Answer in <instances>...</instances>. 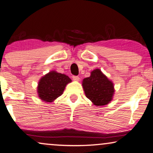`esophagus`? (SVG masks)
<instances>
[{"mask_svg":"<svg viewBox=\"0 0 153 153\" xmlns=\"http://www.w3.org/2000/svg\"><path fill=\"white\" fill-rule=\"evenodd\" d=\"M73 80L75 82H78V81L80 80V78L78 76H73Z\"/></svg>","mask_w":153,"mask_h":153,"instance_id":"1","label":"esophagus"}]
</instances>
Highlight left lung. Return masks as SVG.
I'll list each match as a JSON object with an SVG mask.
<instances>
[{
  "mask_svg": "<svg viewBox=\"0 0 153 153\" xmlns=\"http://www.w3.org/2000/svg\"><path fill=\"white\" fill-rule=\"evenodd\" d=\"M85 96L97 106L105 105L113 100L114 84L99 68L91 72L90 76L82 82Z\"/></svg>",
  "mask_w": 153,
  "mask_h": 153,
  "instance_id": "obj_1",
  "label": "left lung"
}]
</instances>
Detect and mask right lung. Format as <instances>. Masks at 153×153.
Listing matches in <instances>:
<instances>
[{"label": "right lung", "mask_w": 153, "mask_h": 153, "mask_svg": "<svg viewBox=\"0 0 153 153\" xmlns=\"http://www.w3.org/2000/svg\"><path fill=\"white\" fill-rule=\"evenodd\" d=\"M71 82L66 75L51 71L39 80L37 87L38 97L46 103L53 102L62 94L66 85Z\"/></svg>", "instance_id": "add662e5"}]
</instances>
